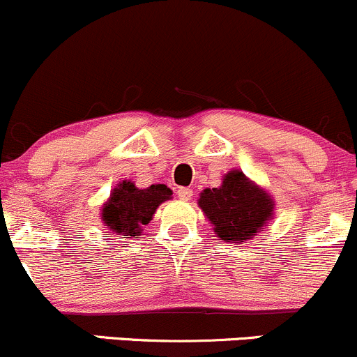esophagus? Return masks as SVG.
<instances>
[{
    "label": "esophagus",
    "mask_w": 357,
    "mask_h": 357,
    "mask_svg": "<svg viewBox=\"0 0 357 357\" xmlns=\"http://www.w3.org/2000/svg\"><path fill=\"white\" fill-rule=\"evenodd\" d=\"M177 196L182 201H190V197H192V189H189V187H178Z\"/></svg>",
    "instance_id": "1"
}]
</instances>
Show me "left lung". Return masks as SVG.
Here are the masks:
<instances>
[{
  "instance_id": "8db88e82",
  "label": "left lung",
  "mask_w": 357,
  "mask_h": 357,
  "mask_svg": "<svg viewBox=\"0 0 357 357\" xmlns=\"http://www.w3.org/2000/svg\"><path fill=\"white\" fill-rule=\"evenodd\" d=\"M197 204L215 234L232 244L255 238L275 215V201L270 192L237 168L223 175L220 187L204 189Z\"/></svg>"
}]
</instances>
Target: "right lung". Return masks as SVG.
I'll use <instances>...</instances> for the list:
<instances>
[{
    "label": "right lung",
    "mask_w": 357,
    "mask_h": 357,
    "mask_svg": "<svg viewBox=\"0 0 357 357\" xmlns=\"http://www.w3.org/2000/svg\"><path fill=\"white\" fill-rule=\"evenodd\" d=\"M172 189L165 183H153L139 189L132 180H122L112 190L101 206V222L112 234L125 235L127 238L139 237L142 227L148 225L158 206L172 199Z\"/></svg>",
    "instance_id": "obj_1"
}]
</instances>
